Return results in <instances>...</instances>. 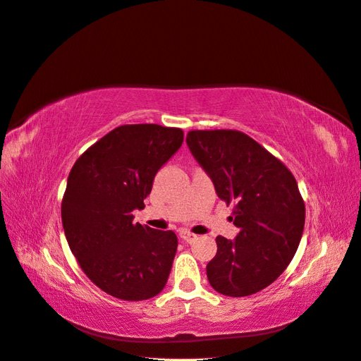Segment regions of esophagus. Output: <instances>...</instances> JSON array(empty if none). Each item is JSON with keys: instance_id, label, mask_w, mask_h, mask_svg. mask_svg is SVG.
<instances>
[{"instance_id": "esophagus-1", "label": "esophagus", "mask_w": 361, "mask_h": 361, "mask_svg": "<svg viewBox=\"0 0 361 361\" xmlns=\"http://www.w3.org/2000/svg\"><path fill=\"white\" fill-rule=\"evenodd\" d=\"M179 236L183 239V241L185 243H194L195 241V239H197V235H194V233H191L190 231H185V228H183V231H180L179 232Z\"/></svg>"}]
</instances>
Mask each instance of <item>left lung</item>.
<instances>
[{"instance_id":"1","label":"left lung","mask_w":361,"mask_h":361,"mask_svg":"<svg viewBox=\"0 0 361 361\" xmlns=\"http://www.w3.org/2000/svg\"><path fill=\"white\" fill-rule=\"evenodd\" d=\"M187 145L209 174L218 197L233 204L231 241L216 236L206 265L211 286L227 297H248L276 281L297 251L305 206L290 170L241 130H190Z\"/></svg>"}]
</instances>
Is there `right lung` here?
<instances>
[{
	"label": "right lung",
	"mask_w": 361,
	"mask_h": 361,
	"mask_svg": "<svg viewBox=\"0 0 361 361\" xmlns=\"http://www.w3.org/2000/svg\"><path fill=\"white\" fill-rule=\"evenodd\" d=\"M183 130L154 123L113 129L76 159L61 202L68 244L84 274L125 301L158 295L170 276L176 233L134 224L155 174L182 146Z\"/></svg>",
	"instance_id": "1"
}]
</instances>
